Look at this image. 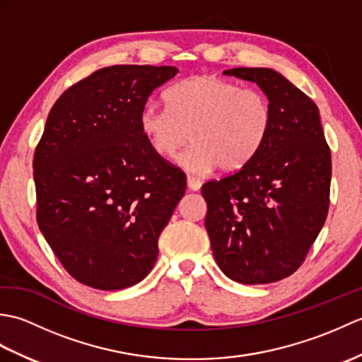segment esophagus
Instances as JSON below:
<instances>
[{"instance_id":"obj_1","label":"esophagus","mask_w":362,"mask_h":362,"mask_svg":"<svg viewBox=\"0 0 362 362\" xmlns=\"http://www.w3.org/2000/svg\"><path fill=\"white\" fill-rule=\"evenodd\" d=\"M187 185H188V188L191 191H199V189H201V187H202V182L199 180V179H196V177H193V175H188Z\"/></svg>"}]
</instances>
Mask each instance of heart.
Instances as JSON below:
<instances>
[{
	"label": "heart",
	"mask_w": 362,
	"mask_h": 362,
	"mask_svg": "<svg viewBox=\"0 0 362 362\" xmlns=\"http://www.w3.org/2000/svg\"><path fill=\"white\" fill-rule=\"evenodd\" d=\"M165 105H144L138 122L146 141L160 157L171 158L193 140L177 160L189 173L219 168L235 171L257 156L272 126L269 99L258 90L211 74L175 83Z\"/></svg>",
	"instance_id": "obj_1"
}]
</instances>
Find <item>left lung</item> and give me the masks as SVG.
<instances>
[{
    "instance_id": "obj_1",
    "label": "left lung",
    "mask_w": 362,
    "mask_h": 362,
    "mask_svg": "<svg viewBox=\"0 0 362 362\" xmlns=\"http://www.w3.org/2000/svg\"><path fill=\"white\" fill-rule=\"evenodd\" d=\"M271 103L272 126L257 156L221 180L206 182L205 228L219 269L243 284L286 279L325 224L332 152L317 105L271 68H232Z\"/></svg>"
}]
</instances>
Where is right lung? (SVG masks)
Segmentation results:
<instances>
[{
	"label": "right lung",
	"mask_w": 362,
	"mask_h": 362,
	"mask_svg": "<svg viewBox=\"0 0 362 362\" xmlns=\"http://www.w3.org/2000/svg\"><path fill=\"white\" fill-rule=\"evenodd\" d=\"M175 66L115 65L60 96L34 153L37 222L68 274L90 288L140 283L187 179L151 149L138 117Z\"/></svg>",
	"instance_id": "add662e5"
}]
</instances>
